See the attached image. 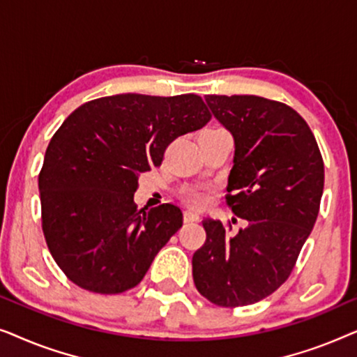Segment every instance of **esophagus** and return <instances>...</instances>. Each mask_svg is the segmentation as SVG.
<instances>
[{"label":"esophagus","mask_w":357,"mask_h":357,"mask_svg":"<svg viewBox=\"0 0 357 357\" xmlns=\"http://www.w3.org/2000/svg\"><path fill=\"white\" fill-rule=\"evenodd\" d=\"M183 219H185V222H195V221H199V214L193 213V211H185V213H183Z\"/></svg>","instance_id":"obj_1"}]
</instances>
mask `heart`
Masks as SVG:
<instances>
[{"label": "heart", "mask_w": 357, "mask_h": 357, "mask_svg": "<svg viewBox=\"0 0 357 357\" xmlns=\"http://www.w3.org/2000/svg\"><path fill=\"white\" fill-rule=\"evenodd\" d=\"M183 199L192 208H202L208 203V193L198 188H190L183 192Z\"/></svg>", "instance_id": "heart-1"}]
</instances>
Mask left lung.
<instances>
[{
    "label": "left lung",
    "instance_id": "obj_1",
    "mask_svg": "<svg viewBox=\"0 0 357 357\" xmlns=\"http://www.w3.org/2000/svg\"><path fill=\"white\" fill-rule=\"evenodd\" d=\"M236 144L226 202L247 226L229 236L206 218V242L193 253L198 292L221 307L273 294L294 268L319 216L324 159L305 120L289 105L258 96H206Z\"/></svg>",
    "mask_w": 357,
    "mask_h": 357
}]
</instances>
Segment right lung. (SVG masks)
Returning a JSON list of instances; mask_svg holds the SVG:
<instances>
[{
  "instance_id": "add662e5",
  "label": "right lung",
  "mask_w": 357,
  "mask_h": 357,
  "mask_svg": "<svg viewBox=\"0 0 357 357\" xmlns=\"http://www.w3.org/2000/svg\"><path fill=\"white\" fill-rule=\"evenodd\" d=\"M209 120L197 94H119L86 102L63 121L38 190L48 250L75 284L97 294L139 284L183 224L174 204L136 208L139 174L159 167L175 138Z\"/></svg>"
}]
</instances>
